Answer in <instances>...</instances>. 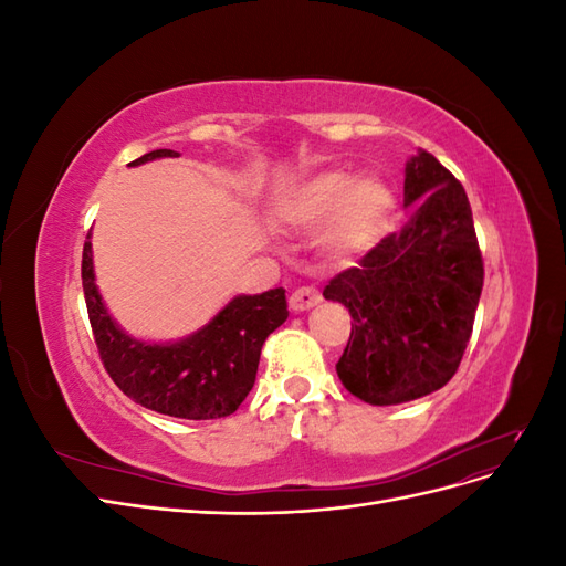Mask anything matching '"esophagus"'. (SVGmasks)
<instances>
[{"label":"esophagus","instance_id":"obj_1","mask_svg":"<svg viewBox=\"0 0 566 566\" xmlns=\"http://www.w3.org/2000/svg\"><path fill=\"white\" fill-rule=\"evenodd\" d=\"M321 293L316 287H297L293 295H290V310L293 312H306L321 302Z\"/></svg>","mask_w":566,"mask_h":566}]
</instances>
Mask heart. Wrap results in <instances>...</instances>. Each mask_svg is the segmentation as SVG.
I'll return each instance as SVG.
<instances>
[{
    "mask_svg": "<svg viewBox=\"0 0 566 566\" xmlns=\"http://www.w3.org/2000/svg\"><path fill=\"white\" fill-rule=\"evenodd\" d=\"M391 210L394 193L380 177H356L347 169H325L304 179L281 202L279 212L295 227H314L331 217L321 235V245L342 260L368 250L378 241Z\"/></svg>",
    "mask_w": 566,
    "mask_h": 566,
    "instance_id": "1",
    "label": "heart"
}]
</instances>
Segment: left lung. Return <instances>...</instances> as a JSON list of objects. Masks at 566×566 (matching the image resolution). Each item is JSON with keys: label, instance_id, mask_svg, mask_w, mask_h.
I'll list each match as a JSON object with an SVG mask.
<instances>
[{"label": "left lung", "instance_id": "obj_1", "mask_svg": "<svg viewBox=\"0 0 566 566\" xmlns=\"http://www.w3.org/2000/svg\"><path fill=\"white\" fill-rule=\"evenodd\" d=\"M403 205H413L403 229L323 290L354 318L339 380L373 406L427 397L453 378L484 285L465 188L422 148L406 163Z\"/></svg>", "mask_w": 566, "mask_h": 566}]
</instances>
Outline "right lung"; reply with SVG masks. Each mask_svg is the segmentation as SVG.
Here are the masks:
<instances>
[{
  "label": "right lung",
  "instance_id": "obj_1",
  "mask_svg": "<svg viewBox=\"0 0 566 566\" xmlns=\"http://www.w3.org/2000/svg\"><path fill=\"white\" fill-rule=\"evenodd\" d=\"M179 158L169 148L150 150L127 167ZM82 287L96 347L113 382L148 410L184 420L231 416L250 394L264 339L285 323V290L235 295L196 333L175 342H146L125 333L98 293L92 231L82 252Z\"/></svg>",
  "mask_w": 566,
  "mask_h": 566
}]
</instances>
